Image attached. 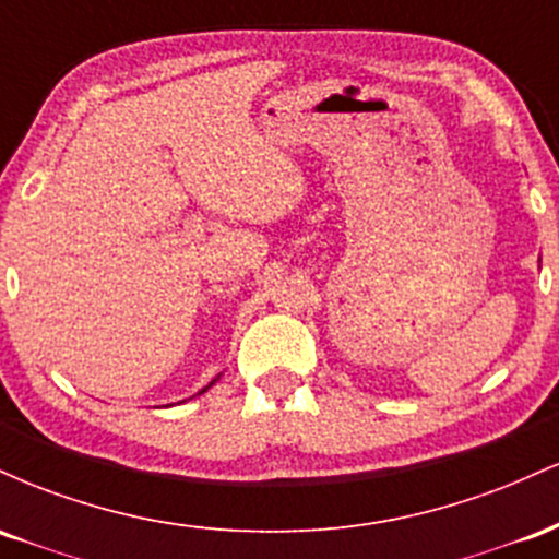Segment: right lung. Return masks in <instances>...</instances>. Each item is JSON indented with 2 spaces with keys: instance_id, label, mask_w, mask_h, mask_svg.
Returning a JSON list of instances; mask_svg holds the SVG:
<instances>
[{
  "instance_id": "right-lung-1",
  "label": "right lung",
  "mask_w": 559,
  "mask_h": 559,
  "mask_svg": "<svg viewBox=\"0 0 559 559\" xmlns=\"http://www.w3.org/2000/svg\"><path fill=\"white\" fill-rule=\"evenodd\" d=\"M213 383H215V381H213ZM213 383H210V386H213ZM210 386H204V389H202V391H199V394H204V391H207V389H210Z\"/></svg>"
}]
</instances>
